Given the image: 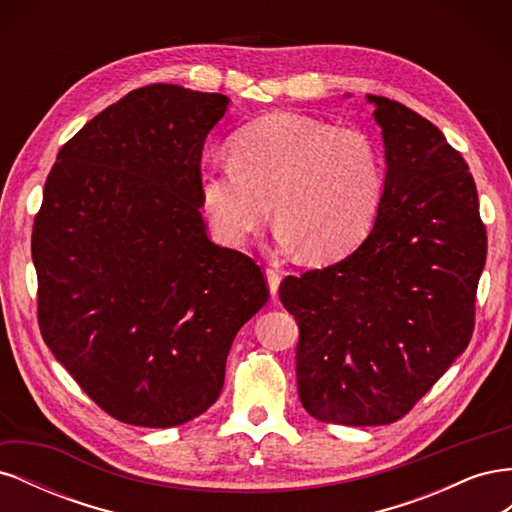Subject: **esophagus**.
Masks as SVG:
<instances>
[{
	"instance_id": "1",
	"label": "esophagus",
	"mask_w": 512,
	"mask_h": 512,
	"mask_svg": "<svg viewBox=\"0 0 512 512\" xmlns=\"http://www.w3.org/2000/svg\"><path fill=\"white\" fill-rule=\"evenodd\" d=\"M265 273H267V284H269V290H271V297H275L277 288H280V282H282V271L267 267Z\"/></svg>"
}]
</instances>
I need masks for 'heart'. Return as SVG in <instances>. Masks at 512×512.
Returning <instances> with one entry per match:
<instances>
[{
    "label": "heart",
    "mask_w": 512,
    "mask_h": 512,
    "mask_svg": "<svg viewBox=\"0 0 512 512\" xmlns=\"http://www.w3.org/2000/svg\"><path fill=\"white\" fill-rule=\"evenodd\" d=\"M384 166L365 132L297 113H271L230 143V162L200 173V200L222 243L239 247L273 211L277 239L309 258L350 252L374 226Z\"/></svg>",
    "instance_id": "1"
}]
</instances>
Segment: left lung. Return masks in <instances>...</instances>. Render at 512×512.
Instances as JSON below:
<instances>
[{"label": "left lung", "instance_id": "left-lung-1", "mask_svg": "<svg viewBox=\"0 0 512 512\" xmlns=\"http://www.w3.org/2000/svg\"><path fill=\"white\" fill-rule=\"evenodd\" d=\"M367 102L386 160L378 218L350 256L280 284L299 324L303 408L352 427L399 421L468 348L487 258L461 153L408 106Z\"/></svg>", "mask_w": 512, "mask_h": 512}]
</instances>
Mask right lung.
<instances>
[{"mask_svg":"<svg viewBox=\"0 0 512 512\" xmlns=\"http://www.w3.org/2000/svg\"><path fill=\"white\" fill-rule=\"evenodd\" d=\"M222 94L130 91L59 149L34 220L44 344L113 418L177 427L209 410L243 324L267 303L265 275L215 245L200 158Z\"/></svg>","mask_w":512,"mask_h":512,"instance_id":"add662e5","label":"right lung"}]
</instances>
